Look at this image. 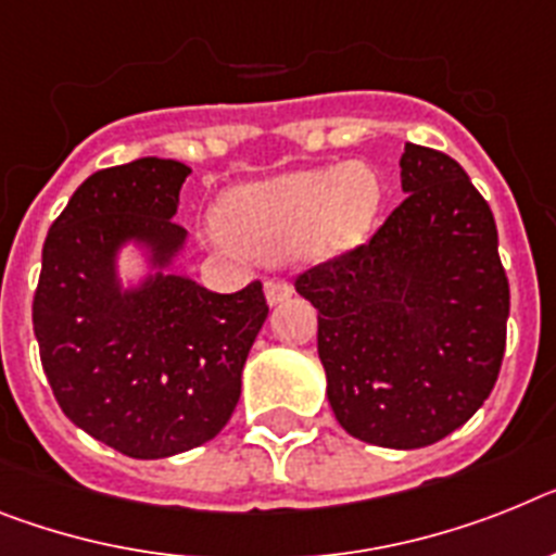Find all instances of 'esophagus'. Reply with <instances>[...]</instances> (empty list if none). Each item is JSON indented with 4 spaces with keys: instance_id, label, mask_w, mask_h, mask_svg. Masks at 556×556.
Here are the masks:
<instances>
[{
    "instance_id": "34e87169",
    "label": "esophagus",
    "mask_w": 556,
    "mask_h": 556,
    "mask_svg": "<svg viewBox=\"0 0 556 556\" xmlns=\"http://www.w3.org/2000/svg\"><path fill=\"white\" fill-rule=\"evenodd\" d=\"M291 293H293V288H291V282H286V279H268V282H265V300H268V305H279V302H286Z\"/></svg>"
}]
</instances>
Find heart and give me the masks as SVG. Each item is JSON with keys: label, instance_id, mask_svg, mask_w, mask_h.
<instances>
[{"label": "heart", "instance_id": "b5f03b06", "mask_svg": "<svg viewBox=\"0 0 556 556\" xmlns=\"http://www.w3.org/2000/svg\"><path fill=\"white\" fill-rule=\"evenodd\" d=\"M379 206V175L367 163H348L235 186L217 206V228L268 263L296 251L330 256L370 235Z\"/></svg>", "mask_w": 556, "mask_h": 556}]
</instances>
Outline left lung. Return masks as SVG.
<instances>
[{
  "label": "left lung",
  "instance_id": "left-lung-1",
  "mask_svg": "<svg viewBox=\"0 0 556 556\" xmlns=\"http://www.w3.org/2000/svg\"><path fill=\"white\" fill-rule=\"evenodd\" d=\"M407 198L356 249L302 270L319 311L336 421L390 450L429 446L489 399L506 350L508 279L492 208L458 161L407 143Z\"/></svg>",
  "mask_w": 556,
  "mask_h": 556
}]
</instances>
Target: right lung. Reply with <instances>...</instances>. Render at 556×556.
Segmentation results:
<instances>
[{"instance_id":"add662e5","label":"right lung","mask_w":556,"mask_h":556,"mask_svg":"<svg viewBox=\"0 0 556 556\" xmlns=\"http://www.w3.org/2000/svg\"><path fill=\"white\" fill-rule=\"evenodd\" d=\"M189 166L163 157L90 175L41 249L33 333L70 421L138 460L212 441L240 401L242 365L263 328V282L214 293L166 274L186 228L172 217ZM141 241L159 274L124 292L114 256Z\"/></svg>"}]
</instances>
